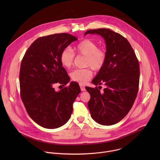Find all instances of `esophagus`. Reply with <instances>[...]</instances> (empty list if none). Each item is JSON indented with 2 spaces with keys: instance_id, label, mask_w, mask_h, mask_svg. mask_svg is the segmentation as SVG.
I'll return each instance as SVG.
<instances>
[{
  "instance_id": "1",
  "label": "esophagus",
  "mask_w": 160,
  "mask_h": 160,
  "mask_svg": "<svg viewBox=\"0 0 160 160\" xmlns=\"http://www.w3.org/2000/svg\"><path fill=\"white\" fill-rule=\"evenodd\" d=\"M80 89L82 91H85V86L82 84H80Z\"/></svg>"
}]
</instances>
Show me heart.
Here are the masks:
<instances>
[{"label": "heart", "instance_id": "1", "mask_svg": "<svg viewBox=\"0 0 160 160\" xmlns=\"http://www.w3.org/2000/svg\"><path fill=\"white\" fill-rule=\"evenodd\" d=\"M74 52L78 55L85 56V66L92 68L94 71H100L104 67L107 54L106 51L98 48L96 42L90 39H83L76 44L73 48ZM75 59L74 52L69 48L64 49L61 53L60 61L61 64L66 68H70ZM93 75L90 68L77 69L71 73V78L73 81L80 83L88 82Z\"/></svg>", "mask_w": 160, "mask_h": 160}]
</instances>
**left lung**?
<instances>
[{
    "label": "left lung",
    "instance_id": "left-lung-1",
    "mask_svg": "<svg viewBox=\"0 0 160 160\" xmlns=\"http://www.w3.org/2000/svg\"><path fill=\"white\" fill-rule=\"evenodd\" d=\"M98 34L105 40L106 61L93 79L98 87L85 88L90 95L88 107L94 121L112 125L121 121L130 111L138 93L140 68L139 61L126 38L107 28L90 30L85 35Z\"/></svg>",
    "mask_w": 160,
    "mask_h": 160
}]
</instances>
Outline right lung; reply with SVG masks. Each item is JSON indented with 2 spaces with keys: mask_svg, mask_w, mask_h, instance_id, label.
Listing matches in <instances>:
<instances>
[{
  "mask_svg": "<svg viewBox=\"0 0 160 160\" xmlns=\"http://www.w3.org/2000/svg\"><path fill=\"white\" fill-rule=\"evenodd\" d=\"M78 38L62 33L39 37L26 51L19 72L20 95L30 118L46 128H56L70 118L73 104L80 92L77 82H72L56 92V84L70 82L60 61L61 52Z\"/></svg>",
  "mask_w": 160,
  "mask_h": 160,
  "instance_id": "right-lung-1",
  "label": "right lung"
}]
</instances>
